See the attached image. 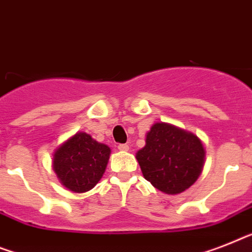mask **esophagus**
<instances>
[{"label": "esophagus", "instance_id": "1", "mask_svg": "<svg viewBox=\"0 0 252 252\" xmlns=\"http://www.w3.org/2000/svg\"><path fill=\"white\" fill-rule=\"evenodd\" d=\"M118 149L122 152H127L130 149V147L127 144H118Z\"/></svg>", "mask_w": 252, "mask_h": 252}]
</instances>
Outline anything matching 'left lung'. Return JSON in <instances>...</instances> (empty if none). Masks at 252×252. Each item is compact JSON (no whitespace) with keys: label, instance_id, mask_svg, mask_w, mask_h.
<instances>
[{"label":"left lung","instance_id":"left-lung-1","mask_svg":"<svg viewBox=\"0 0 252 252\" xmlns=\"http://www.w3.org/2000/svg\"><path fill=\"white\" fill-rule=\"evenodd\" d=\"M136 159L152 186L167 194H178L198 179L205 149L196 135L161 122L151 127Z\"/></svg>","mask_w":252,"mask_h":252}]
</instances>
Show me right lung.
I'll return each instance as SVG.
<instances>
[{
    "label": "right lung",
    "instance_id": "obj_1",
    "mask_svg": "<svg viewBox=\"0 0 252 252\" xmlns=\"http://www.w3.org/2000/svg\"><path fill=\"white\" fill-rule=\"evenodd\" d=\"M111 149L90 135L77 132L56 149L54 170L65 188L84 193L93 189L103 176Z\"/></svg>",
    "mask_w": 252,
    "mask_h": 252
}]
</instances>
